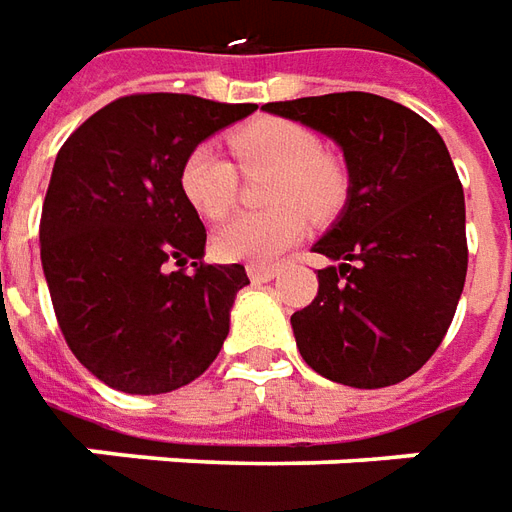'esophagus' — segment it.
<instances>
[{"label": "esophagus", "instance_id": "obj_1", "mask_svg": "<svg viewBox=\"0 0 512 512\" xmlns=\"http://www.w3.org/2000/svg\"><path fill=\"white\" fill-rule=\"evenodd\" d=\"M246 274H249V280L252 282H271L277 274H280V268L277 266H246Z\"/></svg>", "mask_w": 512, "mask_h": 512}]
</instances>
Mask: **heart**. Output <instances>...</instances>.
Here are the masks:
<instances>
[{
	"label": "heart",
	"instance_id": "obj_1",
	"mask_svg": "<svg viewBox=\"0 0 512 512\" xmlns=\"http://www.w3.org/2000/svg\"><path fill=\"white\" fill-rule=\"evenodd\" d=\"M230 149L244 171H274L263 213H241L213 235V252L230 263L268 266L291 249L313 219L332 216L346 199L349 180L338 160L321 155L316 132L285 119H257L230 135ZM185 202L205 219L227 216L238 196V171L221 149L202 141L188 149L180 166Z\"/></svg>",
	"mask_w": 512,
	"mask_h": 512
}]
</instances>
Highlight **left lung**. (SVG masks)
<instances>
[{"instance_id":"obj_1","label":"left lung","mask_w":512,"mask_h":512,"mask_svg":"<svg viewBox=\"0 0 512 512\" xmlns=\"http://www.w3.org/2000/svg\"><path fill=\"white\" fill-rule=\"evenodd\" d=\"M263 110L343 149L349 191L313 252L316 299L291 316L296 346L321 377L385 388L416 374L455 318L468 268L466 199L438 130L385 96H305Z\"/></svg>"}]
</instances>
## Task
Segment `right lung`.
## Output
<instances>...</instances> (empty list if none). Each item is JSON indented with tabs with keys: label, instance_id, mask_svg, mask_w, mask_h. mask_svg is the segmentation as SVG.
Here are the masks:
<instances>
[{
	"label": "right lung",
	"instance_id": "right-lung-1",
	"mask_svg": "<svg viewBox=\"0 0 512 512\" xmlns=\"http://www.w3.org/2000/svg\"><path fill=\"white\" fill-rule=\"evenodd\" d=\"M255 110L191 94L121 96L60 146L41 263L69 349L110 388L177 391L221 352L249 277L241 263H202L207 232L182 196L180 166L191 146Z\"/></svg>",
	"mask_w": 512,
	"mask_h": 512
}]
</instances>
